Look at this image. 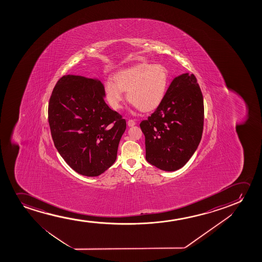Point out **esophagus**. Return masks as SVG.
<instances>
[{
	"mask_svg": "<svg viewBox=\"0 0 262 262\" xmlns=\"http://www.w3.org/2000/svg\"><path fill=\"white\" fill-rule=\"evenodd\" d=\"M127 123H128V126H129V127H132V126H134L135 125V124H136V122H135L134 120H132V119H130V120H129V121H128V122H127Z\"/></svg>",
	"mask_w": 262,
	"mask_h": 262,
	"instance_id": "1",
	"label": "esophagus"
}]
</instances>
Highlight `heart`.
Wrapping results in <instances>:
<instances>
[{"label": "heart", "instance_id": "b5f03b06", "mask_svg": "<svg viewBox=\"0 0 262 262\" xmlns=\"http://www.w3.org/2000/svg\"><path fill=\"white\" fill-rule=\"evenodd\" d=\"M114 82L104 84V97L115 110L122 106L123 94L127 99L143 113L154 111L161 104L170 83L168 69L163 64L141 62L116 72Z\"/></svg>", "mask_w": 262, "mask_h": 262}]
</instances>
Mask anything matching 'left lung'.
Masks as SVG:
<instances>
[{
	"instance_id": "8db88e82",
	"label": "left lung",
	"mask_w": 262,
	"mask_h": 262,
	"mask_svg": "<svg viewBox=\"0 0 262 262\" xmlns=\"http://www.w3.org/2000/svg\"><path fill=\"white\" fill-rule=\"evenodd\" d=\"M204 103L193 74L172 80L157 110L140 122L146 159L164 171H176L189 161L201 142Z\"/></svg>"
}]
</instances>
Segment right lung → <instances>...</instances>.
I'll return each instance as SVG.
<instances>
[{
    "label": "right lung",
    "mask_w": 262,
    "mask_h": 262,
    "mask_svg": "<svg viewBox=\"0 0 262 262\" xmlns=\"http://www.w3.org/2000/svg\"><path fill=\"white\" fill-rule=\"evenodd\" d=\"M99 80L62 76L51 95L48 122L54 146L79 174L98 176L117 157L126 121L104 102Z\"/></svg>",
    "instance_id": "add662e5"
}]
</instances>
